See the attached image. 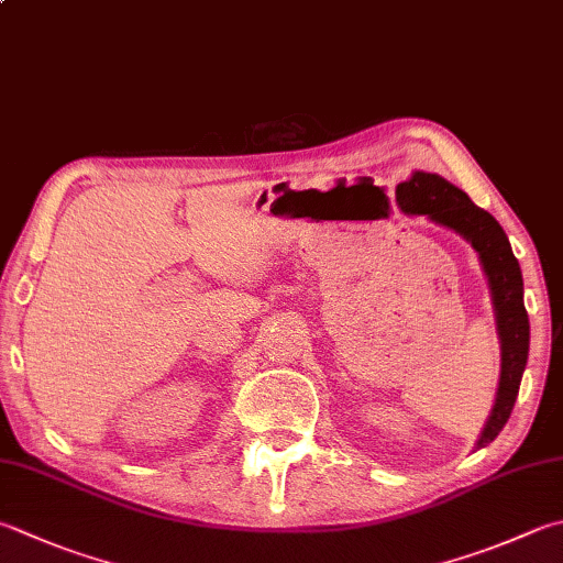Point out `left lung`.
Instances as JSON below:
<instances>
[{
	"label": "left lung",
	"mask_w": 563,
	"mask_h": 563,
	"mask_svg": "<svg viewBox=\"0 0 563 563\" xmlns=\"http://www.w3.org/2000/svg\"><path fill=\"white\" fill-rule=\"evenodd\" d=\"M395 195H398V205L405 214L427 217L429 222L464 236L478 253L481 268L488 278L495 329L500 339V380L493 410L476 442V449H483L510 420L527 356H530V317L525 310L520 263H517L510 241L503 227L495 222V217L473 205L461 187L451 185L442 175L415 170L410 178L398 185Z\"/></svg>",
	"instance_id": "obj_1"
}]
</instances>
